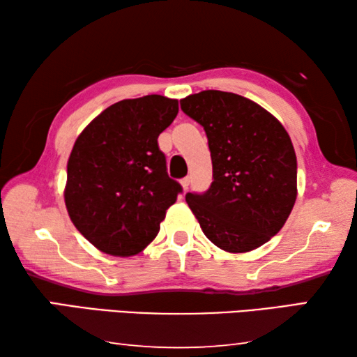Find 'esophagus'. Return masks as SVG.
Instances as JSON below:
<instances>
[{
    "label": "esophagus",
    "mask_w": 357,
    "mask_h": 357,
    "mask_svg": "<svg viewBox=\"0 0 357 357\" xmlns=\"http://www.w3.org/2000/svg\"><path fill=\"white\" fill-rule=\"evenodd\" d=\"M189 184H190V178L189 176H185V178L181 179V185H183L184 190L189 189Z\"/></svg>",
    "instance_id": "34e87169"
}]
</instances>
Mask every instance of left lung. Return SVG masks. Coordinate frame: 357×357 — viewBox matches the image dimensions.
Listing matches in <instances>:
<instances>
[{
    "mask_svg": "<svg viewBox=\"0 0 357 357\" xmlns=\"http://www.w3.org/2000/svg\"><path fill=\"white\" fill-rule=\"evenodd\" d=\"M181 110L206 132L213 184L185 202L219 249L244 253L285 225L298 197V162L280 121L255 102L208 89L181 99Z\"/></svg>",
    "mask_w": 357,
    "mask_h": 357,
    "instance_id": "left-lung-1",
    "label": "left lung"
}]
</instances>
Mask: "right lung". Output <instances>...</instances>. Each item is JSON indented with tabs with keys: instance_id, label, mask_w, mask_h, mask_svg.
<instances>
[{
	"instance_id": "add662e5",
	"label": "right lung",
	"mask_w": 357,
	"mask_h": 357,
	"mask_svg": "<svg viewBox=\"0 0 357 357\" xmlns=\"http://www.w3.org/2000/svg\"><path fill=\"white\" fill-rule=\"evenodd\" d=\"M178 110L176 99L159 94L119 100L75 140L66 208L78 231L107 255L132 257L153 243L183 190L157 144Z\"/></svg>"
}]
</instances>
